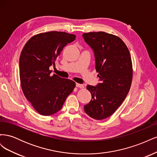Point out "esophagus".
<instances>
[{"instance_id":"34e87169","label":"esophagus","mask_w":157,"mask_h":157,"mask_svg":"<svg viewBox=\"0 0 157 157\" xmlns=\"http://www.w3.org/2000/svg\"><path fill=\"white\" fill-rule=\"evenodd\" d=\"M76 86L80 88H84V85L81 84H78V83H76Z\"/></svg>"}]
</instances>
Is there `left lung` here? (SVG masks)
Segmentation results:
<instances>
[{
  "label": "left lung",
  "mask_w": 157,
  "mask_h": 157,
  "mask_svg": "<svg viewBox=\"0 0 157 157\" xmlns=\"http://www.w3.org/2000/svg\"><path fill=\"white\" fill-rule=\"evenodd\" d=\"M84 41L94 52L96 69L100 82L88 85L92 99L84 111L96 120L110 117L124 101L132 80L130 52L119 37L109 33L90 32L82 34Z\"/></svg>",
  "instance_id": "left-lung-1"
}]
</instances>
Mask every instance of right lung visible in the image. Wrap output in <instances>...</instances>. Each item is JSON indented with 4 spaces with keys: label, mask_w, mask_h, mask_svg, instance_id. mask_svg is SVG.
Wrapping results in <instances>:
<instances>
[{
    "label": "right lung",
    "mask_w": 157,
    "mask_h": 157,
    "mask_svg": "<svg viewBox=\"0 0 157 157\" xmlns=\"http://www.w3.org/2000/svg\"><path fill=\"white\" fill-rule=\"evenodd\" d=\"M75 38L65 32L40 33L31 37L21 51L19 68L23 92L42 115L58 112L75 87L73 80L56 74L50 76L49 70L64 47Z\"/></svg>",
    "instance_id": "add662e5"
}]
</instances>
